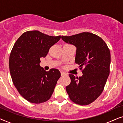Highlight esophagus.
<instances>
[{
  "label": "esophagus",
  "instance_id": "obj_1",
  "mask_svg": "<svg viewBox=\"0 0 123 123\" xmlns=\"http://www.w3.org/2000/svg\"><path fill=\"white\" fill-rule=\"evenodd\" d=\"M67 74L64 73V72H61V75L62 76H64V75H66Z\"/></svg>",
  "mask_w": 123,
  "mask_h": 123
}]
</instances>
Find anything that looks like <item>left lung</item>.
<instances>
[{"mask_svg": "<svg viewBox=\"0 0 123 123\" xmlns=\"http://www.w3.org/2000/svg\"><path fill=\"white\" fill-rule=\"evenodd\" d=\"M62 38L77 48L75 62L83 73L79 78L69 74L71 82L66 87L67 93L75 104L89 105L104 89L110 73V50L100 37L88 32Z\"/></svg>", "mask_w": 123, "mask_h": 123, "instance_id": "1", "label": "left lung"}]
</instances>
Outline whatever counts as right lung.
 <instances>
[{
  "label": "right lung",
  "mask_w": 123,
  "mask_h": 123,
  "mask_svg": "<svg viewBox=\"0 0 123 123\" xmlns=\"http://www.w3.org/2000/svg\"><path fill=\"white\" fill-rule=\"evenodd\" d=\"M60 38L28 31L18 38L12 49L9 60L12 80L20 95L30 102H46L53 93L61 74L55 68L45 70L40 66V58H45Z\"/></svg>",
  "instance_id": "1"
}]
</instances>
